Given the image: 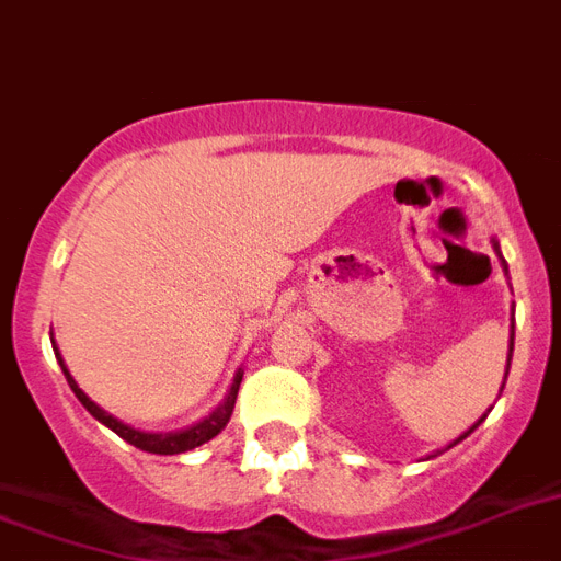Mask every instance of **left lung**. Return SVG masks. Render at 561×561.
<instances>
[{"label": "left lung", "mask_w": 561, "mask_h": 561, "mask_svg": "<svg viewBox=\"0 0 561 561\" xmlns=\"http://www.w3.org/2000/svg\"><path fill=\"white\" fill-rule=\"evenodd\" d=\"M493 248H495V253H499V244H493ZM499 259H502V253H499ZM502 262H504V259H502ZM504 271H507V265H504ZM510 357H513V334H510ZM507 368H510V363H507ZM481 421H484V417H481ZM481 421H478V423H481ZM478 423H476V426H478ZM476 426H470V432L476 430ZM470 432H463V435H461V438H458V440L467 438ZM458 440H455V444H458Z\"/></svg>", "instance_id": "obj_1"}]
</instances>
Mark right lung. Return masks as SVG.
<instances>
[{"mask_svg": "<svg viewBox=\"0 0 561 561\" xmlns=\"http://www.w3.org/2000/svg\"><path fill=\"white\" fill-rule=\"evenodd\" d=\"M59 366H62V375H66L68 386H71V391L77 394V400L83 403L85 409H89V414H94L100 423H106L108 430L117 432L126 444L131 446H138V449H144V453H152V455H181V453H190V449H195V446H202L207 444L209 438H216L218 432L225 430L227 421H230V414H233V407H236V394H239V383H241V371L236 375L233 386H230V394L225 398V403L216 409V412L209 414L207 421L202 423H195L193 430H184V432H170V435H149V432H138V430H131V426H126V423H121L117 417H112L108 412H103V409L94 403V400L85 398V391L80 389V386L75 383V377L68 375V368L66 363H62V357H59Z\"/></svg>", "mask_w": 561, "mask_h": 561, "instance_id": "1", "label": "right lung"}]
</instances>
